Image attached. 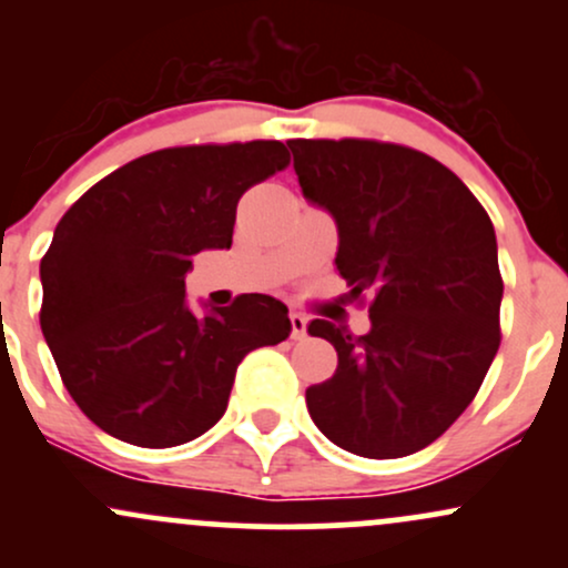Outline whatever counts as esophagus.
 <instances>
[{"mask_svg": "<svg viewBox=\"0 0 568 568\" xmlns=\"http://www.w3.org/2000/svg\"><path fill=\"white\" fill-rule=\"evenodd\" d=\"M291 336L293 338H304L306 336V317L302 312H291Z\"/></svg>", "mask_w": 568, "mask_h": 568, "instance_id": "obj_1", "label": "esophagus"}]
</instances>
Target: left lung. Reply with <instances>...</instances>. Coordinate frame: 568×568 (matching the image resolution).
Here are the masks:
<instances>
[{
  "mask_svg": "<svg viewBox=\"0 0 568 568\" xmlns=\"http://www.w3.org/2000/svg\"><path fill=\"white\" fill-rule=\"evenodd\" d=\"M288 146L304 197L336 221L347 302L371 296L368 334L321 317L306 325L338 355L336 374L306 389L312 422L368 459L419 452L470 406L499 349L491 219L459 175L400 143Z\"/></svg>",
  "mask_w": 568,
  "mask_h": 568,
  "instance_id": "left-lung-1",
  "label": "left lung"
}]
</instances>
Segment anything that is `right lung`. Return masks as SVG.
<instances>
[{
  "label": "right lung",
  "mask_w": 568,
  "mask_h": 568,
  "mask_svg": "<svg viewBox=\"0 0 568 568\" xmlns=\"http://www.w3.org/2000/svg\"><path fill=\"white\" fill-rule=\"evenodd\" d=\"M280 141L173 146L116 168L58 221L39 264L44 342L103 433L143 448L200 438L224 416L243 357L285 342L288 306L243 293L194 315L184 277L232 245L237 202L288 168Z\"/></svg>",
  "instance_id": "right-lung-1"
}]
</instances>
